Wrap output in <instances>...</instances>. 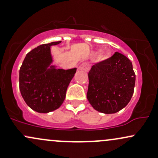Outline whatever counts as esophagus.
I'll return each mask as SVG.
<instances>
[{
    "instance_id": "1",
    "label": "esophagus",
    "mask_w": 158,
    "mask_h": 158,
    "mask_svg": "<svg viewBox=\"0 0 158 158\" xmlns=\"http://www.w3.org/2000/svg\"><path fill=\"white\" fill-rule=\"evenodd\" d=\"M89 69H90V65L88 62H84V63H82L79 66L80 70H83L84 72H88Z\"/></svg>"
}]
</instances>
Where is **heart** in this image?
Instances as JSON below:
<instances>
[{"label": "heart", "instance_id": "b5f03b06", "mask_svg": "<svg viewBox=\"0 0 158 158\" xmlns=\"http://www.w3.org/2000/svg\"><path fill=\"white\" fill-rule=\"evenodd\" d=\"M110 55H111V53H110V52L108 51V50L103 52V56H104L105 58H108V57L110 56Z\"/></svg>", "mask_w": 158, "mask_h": 158}]
</instances>
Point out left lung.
<instances>
[{
    "label": "left lung",
    "instance_id": "8db88e82",
    "mask_svg": "<svg viewBox=\"0 0 158 158\" xmlns=\"http://www.w3.org/2000/svg\"><path fill=\"white\" fill-rule=\"evenodd\" d=\"M86 97L96 111L114 114L130 102L134 92L135 74L127 57L116 52L110 58L92 66L88 73Z\"/></svg>",
    "mask_w": 158,
    "mask_h": 158
}]
</instances>
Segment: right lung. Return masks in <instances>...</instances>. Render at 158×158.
I'll return each instance as SVG.
<instances>
[{
  "mask_svg": "<svg viewBox=\"0 0 158 158\" xmlns=\"http://www.w3.org/2000/svg\"><path fill=\"white\" fill-rule=\"evenodd\" d=\"M60 43L52 42L33 49L19 69L20 93L25 103L37 112L48 113L61 106L76 73V68L64 70L51 65L50 47Z\"/></svg>",
  "mask_w": 158,
  "mask_h": 158,
  "instance_id": "1",
  "label": "right lung"
}]
</instances>
